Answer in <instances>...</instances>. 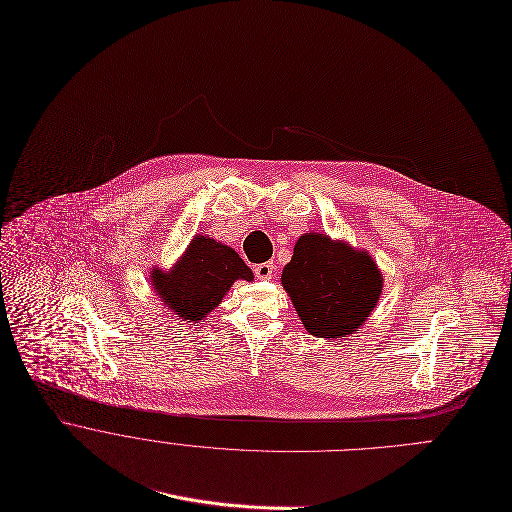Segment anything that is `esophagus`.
<instances>
[{
    "mask_svg": "<svg viewBox=\"0 0 512 512\" xmlns=\"http://www.w3.org/2000/svg\"><path fill=\"white\" fill-rule=\"evenodd\" d=\"M275 273V265L273 263H259L255 265V277L261 281H269Z\"/></svg>",
    "mask_w": 512,
    "mask_h": 512,
    "instance_id": "34e87169",
    "label": "esophagus"
}]
</instances>
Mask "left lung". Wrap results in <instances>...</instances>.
<instances>
[{"label": "left lung", "instance_id": "obj_1", "mask_svg": "<svg viewBox=\"0 0 512 512\" xmlns=\"http://www.w3.org/2000/svg\"><path fill=\"white\" fill-rule=\"evenodd\" d=\"M281 279L301 322L320 338L354 334L382 293V275L372 257L322 233L297 241Z\"/></svg>", "mask_w": 512, "mask_h": 512}]
</instances>
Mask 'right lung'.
I'll use <instances>...</instances> for the list:
<instances>
[{
	"instance_id": "1",
	"label": "right lung",
	"mask_w": 512,
	"mask_h": 512,
	"mask_svg": "<svg viewBox=\"0 0 512 512\" xmlns=\"http://www.w3.org/2000/svg\"><path fill=\"white\" fill-rule=\"evenodd\" d=\"M237 279L251 281V269L231 247L202 235L170 273L152 271V285L164 307L194 324L204 322Z\"/></svg>"
}]
</instances>
